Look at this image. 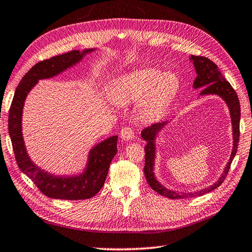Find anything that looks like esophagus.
Returning a JSON list of instances; mask_svg holds the SVG:
<instances>
[{"instance_id":"esophagus-1","label":"esophagus","mask_w":252,"mask_h":252,"mask_svg":"<svg viewBox=\"0 0 252 252\" xmlns=\"http://www.w3.org/2000/svg\"><path fill=\"white\" fill-rule=\"evenodd\" d=\"M121 138H122L123 140H125V141L131 140L132 138H133V130L131 129L130 127H128V126L124 127L122 129V131H121Z\"/></svg>"}]
</instances>
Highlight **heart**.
I'll return each mask as SVG.
<instances>
[{
  "label": "heart",
  "mask_w": 252,
  "mask_h": 252,
  "mask_svg": "<svg viewBox=\"0 0 252 252\" xmlns=\"http://www.w3.org/2000/svg\"><path fill=\"white\" fill-rule=\"evenodd\" d=\"M179 89V79L172 71L142 68L122 76L111 91L116 104L137 102L136 115L141 122L158 121L168 109Z\"/></svg>",
  "instance_id": "b5f03b06"
}]
</instances>
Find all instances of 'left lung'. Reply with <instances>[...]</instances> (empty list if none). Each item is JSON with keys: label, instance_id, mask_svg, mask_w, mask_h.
<instances>
[{"label": "left lung", "instance_id": "left-lung-1", "mask_svg": "<svg viewBox=\"0 0 252 252\" xmlns=\"http://www.w3.org/2000/svg\"><path fill=\"white\" fill-rule=\"evenodd\" d=\"M190 61H192L194 69H196L197 77L194 79L193 88H203L200 95H209V94H217L225 101L229 109L230 119H232V125H233V150L232 155H230L229 160L225 166L222 175L219 178L217 183L211 185L210 187L201 189L199 191L194 192H177L174 190H169V189L162 186L160 182H158L156 178L155 172V160H156V139L164 126L168 124L167 122L162 123H156L151 126H148L141 131V137L143 140L147 141V145L145 147V167H143V172L147 178L148 184L153 190L160 193L161 196L167 197L169 199H181V198H187V197H196V196H202V194L214 190L218 188L220 184L224 182L226 178L227 174L229 172L230 164L233 162V158L236 156L238 148V141H239V122H240V104L237 94L233 89L228 81L224 78V76L220 74L218 66L215 65L212 61L204 58V56H196L191 55Z\"/></svg>", "mask_w": 252, "mask_h": 252}]
</instances>
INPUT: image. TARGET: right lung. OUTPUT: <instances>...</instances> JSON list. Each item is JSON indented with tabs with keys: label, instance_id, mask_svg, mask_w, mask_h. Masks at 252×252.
Listing matches in <instances>:
<instances>
[{
	"label": "right lung",
	"instance_id": "obj_1",
	"mask_svg": "<svg viewBox=\"0 0 252 252\" xmlns=\"http://www.w3.org/2000/svg\"><path fill=\"white\" fill-rule=\"evenodd\" d=\"M94 51V49H87L83 52L74 50L39 62L23 77L13 97L8 113V133L17 165L39 190L49 198L85 200L94 197L104 185L111 161L117 153V136L110 137L91 149L84 173L73 176H55L41 169L30 160L24 142L22 117L24 103L29 91L40 79L52 78L63 73Z\"/></svg>",
	"mask_w": 252,
	"mask_h": 252
}]
</instances>
